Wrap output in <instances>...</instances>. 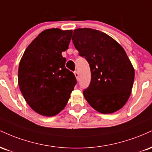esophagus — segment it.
Returning <instances> with one entry per match:
<instances>
[{"mask_svg":"<svg viewBox=\"0 0 152 152\" xmlns=\"http://www.w3.org/2000/svg\"><path fill=\"white\" fill-rule=\"evenodd\" d=\"M74 75H75V76H76V79H78V77H79V74H78V72L77 71H74Z\"/></svg>","mask_w":152,"mask_h":152,"instance_id":"esophagus-1","label":"esophagus"}]
</instances>
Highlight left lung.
Masks as SVG:
<instances>
[{
    "label": "left lung",
    "mask_w": 152,
    "mask_h": 152,
    "mask_svg": "<svg viewBox=\"0 0 152 152\" xmlns=\"http://www.w3.org/2000/svg\"><path fill=\"white\" fill-rule=\"evenodd\" d=\"M72 41L90 66V84L83 91L88 104L102 114L123 107L134 79V69L124 48L107 34L88 28L74 30Z\"/></svg>",
    "instance_id": "left-lung-1"
}]
</instances>
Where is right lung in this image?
<instances>
[{
	"instance_id": "obj_1",
	"label": "right lung",
	"mask_w": 152,
	"mask_h": 152,
	"mask_svg": "<svg viewBox=\"0 0 152 152\" xmlns=\"http://www.w3.org/2000/svg\"><path fill=\"white\" fill-rule=\"evenodd\" d=\"M72 31H43L28 46L19 64L18 85L38 114H57L65 107L77 81L65 67L61 53L69 48Z\"/></svg>"
}]
</instances>
